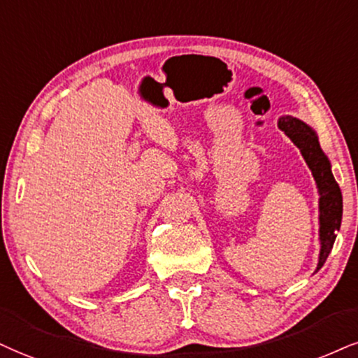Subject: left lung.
<instances>
[{
    "label": "left lung",
    "mask_w": 358,
    "mask_h": 358,
    "mask_svg": "<svg viewBox=\"0 0 358 358\" xmlns=\"http://www.w3.org/2000/svg\"><path fill=\"white\" fill-rule=\"evenodd\" d=\"M279 129L301 149L302 157L306 159L308 169L312 171L314 180L319 191V239L320 252L319 264L315 272H319L332 250L337 232L342 224V192L335 182L332 174V164L329 157L322 151L317 132L310 126L294 116H282L279 119Z\"/></svg>",
    "instance_id": "obj_1"
}]
</instances>
